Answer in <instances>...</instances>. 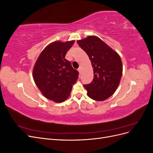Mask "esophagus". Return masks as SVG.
Returning a JSON list of instances; mask_svg holds the SVG:
<instances>
[{
    "label": "esophagus",
    "mask_w": 153,
    "mask_h": 153,
    "mask_svg": "<svg viewBox=\"0 0 153 153\" xmlns=\"http://www.w3.org/2000/svg\"><path fill=\"white\" fill-rule=\"evenodd\" d=\"M78 72H79V73L80 74H81V71H82V69H81V68H79L78 69Z\"/></svg>",
    "instance_id": "34e87169"
}]
</instances>
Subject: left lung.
<instances>
[{
  "label": "left lung",
  "mask_w": 153,
  "mask_h": 153,
  "mask_svg": "<svg viewBox=\"0 0 153 153\" xmlns=\"http://www.w3.org/2000/svg\"><path fill=\"white\" fill-rule=\"evenodd\" d=\"M91 60L94 78L84 85L90 98L96 101L108 99L116 91L123 75V64L119 55L98 37L89 36L77 41Z\"/></svg>",
  "instance_id": "left-lung-1"
}]
</instances>
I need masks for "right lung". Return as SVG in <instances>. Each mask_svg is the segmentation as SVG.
Here are the masks:
<instances>
[{
    "label": "right lung",
    "mask_w": 153,
    "mask_h": 153,
    "mask_svg": "<svg viewBox=\"0 0 153 153\" xmlns=\"http://www.w3.org/2000/svg\"><path fill=\"white\" fill-rule=\"evenodd\" d=\"M75 41H54L49 44L37 59L32 76L44 96L56 103L65 101L70 95L78 71L65 59Z\"/></svg>",
    "instance_id": "1"
}]
</instances>
